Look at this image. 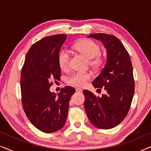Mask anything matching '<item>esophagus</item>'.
Here are the masks:
<instances>
[{
    "label": "esophagus",
    "instance_id": "34e87169",
    "mask_svg": "<svg viewBox=\"0 0 151 151\" xmlns=\"http://www.w3.org/2000/svg\"><path fill=\"white\" fill-rule=\"evenodd\" d=\"M76 92H78V93L82 92V89L80 88H76Z\"/></svg>",
    "mask_w": 151,
    "mask_h": 151
}]
</instances>
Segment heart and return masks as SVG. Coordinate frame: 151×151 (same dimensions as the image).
<instances>
[{
  "mask_svg": "<svg viewBox=\"0 0 151 151\" xmlns=\"http://www.w3.org/2000/svg\"><path fill=\"white\" fill-rule=\"evenodd\" d=\"M73 48L83 54L87 58L91 59L90 65L93 68H99L102 65L104 59L98 55L100 52V47L98 43L90 39H82L73 45ZM58 65L62 70L68 69L69 65L70 55L68 51H61L58 55ZM91 74L87 72H77L71 75L68 79V83L77 86H83L91 79Z\"/></svg>",
  "mask_w": 151,
  "mask_h": 151,
  "instance_id": "obj_1",
  "label": "heart"
}]
</instances>
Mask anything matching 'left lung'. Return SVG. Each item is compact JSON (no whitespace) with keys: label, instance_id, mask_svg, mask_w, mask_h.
<instances>
[{"label":"left lung","instance_id":"obj_1","mask_svg":"<svg viewBox=\"0 0 151 151\" xmlns=\"http://www.w3.org/2000/svg\"><path fill=\"white\" fill-rule=\"evenodd\" d=\"M88 37L101 40L106 49V63L93 81L95 88H104L101 98L84 90V109L91 124L102 129L116 127L129 112L135 91L133 66L130 55L121 41L113 35L93 34Z\"/></svg>","mask_w":151,"mask_h":151}]
</instances>
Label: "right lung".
Listing matches in <instances>:
<instances>
[{"instance_id":"add662e5","label":"right lung","mask_w":151,"mask_h":151,"mask_svg":"<svg viewBox=\"0 0 151 151\" xmlns=\"http://www.w3.org/2000/svg\"><path fill=\"white\" fill-rule=\"evenodd\" d=\"M67 35L45 37L31 47L20 76L22 104L31 123L44 133L61 129L67 120L69 101L75 88H63L58 94L50 91L51 80H58V55Z\"/></svg>"}]
</instances>
